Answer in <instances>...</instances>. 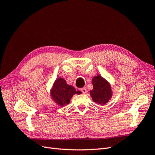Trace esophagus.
<instances>
[{"instance_id":"esophagus-1","label":"esophagus","mask_w":155,"mask_h":155,"mask_svg":"<svg viewBox=\"0 0 155 155\" xmlns=\"http://www.w3.org/2000/svg\"><path fill=\"white\" fill-rule=\"evenodd\" d=\"M81 91L83 94H85V93H87V92L86 88H81Z\"/></svg>"}]
</instances>
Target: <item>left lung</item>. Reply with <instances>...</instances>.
<instances>
[{
  "mask_svg": "<svg viewBox=\"0 0 155 155\" xmlns=\"http://www.w3.org/2000/svg\"><path fill=\"white\" fill-rule=\"evenodd\" d=\"M92 83L93 89L90 91V94L93 101L101 105L107 104L112 96L110 84L100 75L94 77Z\"/></svg>",
  "mask_w": 155,
  "mask_h": 155,
  "instance_id": "left-lung-1",
  "label": "left lung"
}]
</instances>
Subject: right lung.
Listing matches in <instances>:
<instances>
[{
    "label": "right lung",
    "instance_id": "add662e5",
    "mask_svg": "<svg viewBox=\"0 0 155 155\" xmlns=\"http://www.w3.org/2000/svg\"><path fill=\"white\" fill-rule=\"evenodd\" d=\"M76 94H80L81 92L68 85L65 79L61 77L56 79L50 90L51 97L60 107L69 104L71 98Z\"/></svg>",
    "mask_w": 155,
    "mask_h": 155
}]
</instances>
